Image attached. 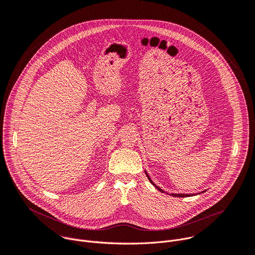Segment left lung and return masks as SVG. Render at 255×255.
Wrapping results in <instances>:
<instances>
[{
    "label": "left lung",
    "mask_w": 255,
    "mask_h": 255,
    "mask_svg": "<svg viewBox=\"0 0 255 255\" xmlns=\"http://www.w3.org/2000/svg\"><path fill=\"white\" fill-rule=\"evenodd\" d=\"M145 173H146V175H147V177H148V179H149V181H150V183H151V184H152V185H153V186H154V187H155V188H156V189H157V190H158L159 192H161V193H164V191H163V190H161L160 188H158V187H157V186H156V185H155V184L153 183V181L151 180V178L149 177V175L147 174V172H146V171H145ZM204 192H205V191H204ZM166 194H168V193H166ZM170 195H171L172 197H179V198H185V197H191V196H194L195 194H190V195H189V194H170Z\"/></svg>",
    "instance_id": "obj_1"
}]
</instances>
